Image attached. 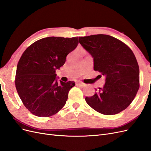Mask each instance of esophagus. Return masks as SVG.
<instances>
[{
	"mask_svg": "<svg viewBox=\"0 0 151 151\" xmlns=\"http://www.w3.org/2000/svg\"><path fill=\"white\" fill-rule=\"evenodd\" d=\"M76 85L77 86H80L81 87H83V88H84V87H85L86 86L84 83H82V82H80V81H77L76 83Z\"/></svg>",
	"mask_w": 151,
	"mask_h": 151,
	"instance_id": "34e87169",
	"label": "esophagus"
}]
</instances>
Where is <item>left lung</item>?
<instances>
[{
	"instance_id": "obj_1",
	"label": "left lung",
	"mask_w": 151,
	"mask_h": 151,
	"mask_svg": "<svg viewBox=\"0 0 151 151\" xmlns=\"http://www.w3.org/2000/svg\"><path fill=\"white\" fill-rule=\"evenodd\" d=\"M93 58L94 69L106 77L103 88L85 100L96 111L106 115L124 110L139 88V67L132 50L111 36L94 35L79 38Z\"/></svg>"
}]
</instances>
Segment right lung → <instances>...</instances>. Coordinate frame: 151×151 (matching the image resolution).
Returning <instances> with one entry per match:
<instances>
[{
    "mask_svg": "<svg viewBox=\"0 0 151 151\" xmlns=\"http://www.w3.org/2000/svg\"><path fill=\"white\" fill-rule=\"evenodd\" d=\"M79 43L78 37L44 38L31 45L17 63L15 84L22 103L33 115L48 117L64 106L74 81L58 83L57 69Z\"/></svg>",
    "mask_w": 151,
    "mask_h": 151,
    "instance_id": "add662e5",
    "label": "right lung"
}]
</instances>
